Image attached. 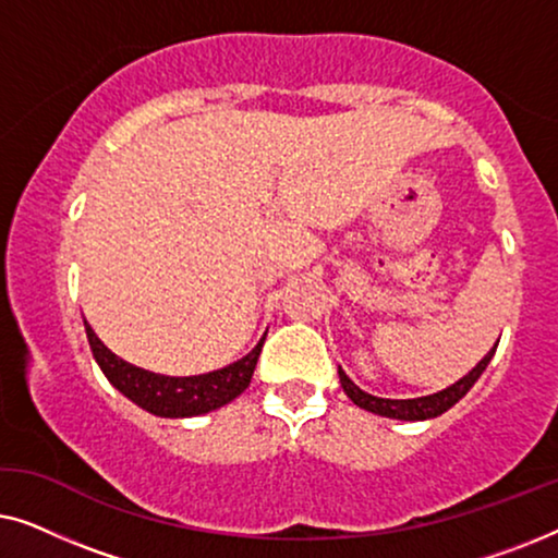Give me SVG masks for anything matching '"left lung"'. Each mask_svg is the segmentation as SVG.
Listing matches in <instances>:
<instances>
[{
    "label": "left lung",
    "mask_w": 558,
    "mask_h": 558,
    "mask_svg": "<svg viewBox=\"0 0 558 558\" xmlns=\"http://www.w3.org/2000/svg\"><path fill=\"white\" fill-rule=\"evenodd\" d=\"M495 348H498V345H493L490 353H487L483 361H480L475 368L468 373V376H462L460 380H457V384L441 388V391H437V393L418 396V399H378V396L365 393L363 388H357L353 380L345 376V371H342V368H338V376H340L342 391L348 393V399L353 401L355 407H361V409L371 411V414H378V416L401 418V422H424V418H434V416L445 414L447 409H452L454 403L460 401L472 386H475V380L483 376L487 363L493 361Z\"/></svg>",
    "instance_id": "8db88e82"
}]
</instances>
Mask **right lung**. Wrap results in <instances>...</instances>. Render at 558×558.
Wrapping results in <instances>:
<instances>
[{
    "mask_svg": "<svg viewBox=\"0 0 558 558\" xmlns=\"http://www.w3.org/2000/svg\"><path fill=\"white\" fill-rule=\"evenodd\" d=\"M83 325H86L90 353H94L104 376L109 378V384L140 409L165 418L201 416L231 403L235 396H241L248 388L266 340L264 335L248 355L220 371L201 373V376H162V373L144 371L140 365L126 363L124 357L111 353L86 319H83Z\"/></svg>",
    "mask_w": 558,
    "mask_h": 558,
    "instance_id": "right-lung-1",
    "label": "right lung"
}]
</instances>
